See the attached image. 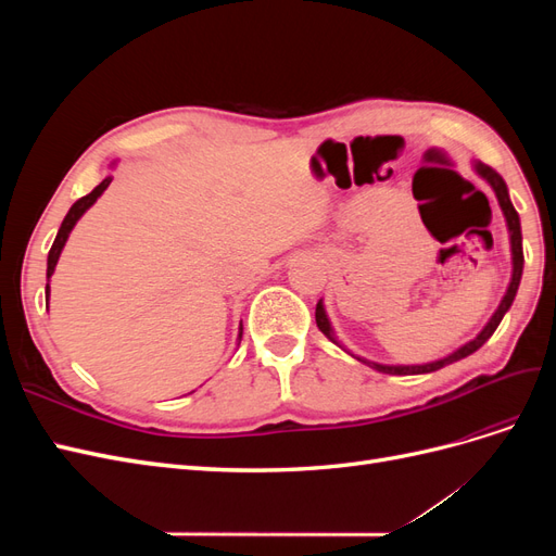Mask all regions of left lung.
Segmentation results:
<instances>
[{
  "mask_svg": "<svg viewBox=\"0 0 556 556\" xmlns=\"http://www.w3.org/2000/svg\"><path fill=\"white\" fill-rule=\"evenodd\" d=\"M473 172L494 190V194H496V199H498V206H501V211H503V217H506L508 233H510L513 276H510L508 290H506V294H503L498 308H496L494 315L490 317V323H486V325L482 327V331L476 336V339H470L468 343H464L462 348L450 352V355H445V357H441V359H433V362H427V364H380V362H371V359L355 355V352H350L339 339H336V331H333V327H331V323H329V315H327V311H325L323 299H319V301H317V308H315L317 329L323 331L331 343H336L341 350H345L350 357H355L357 362L376 368V371H380V374H390V376H422V374H433V371H439V368H443V366H447V364H454V362H459V359H464V357H468V355H473V352H476L478 348H482V345L486 343V339H490V336L496 331V327L501 325L503 315H506V313L510 311L513 301H515V294H517V288H519V280H521V268H525V252H521V225H519V215H517V211H515V206H513V201H510L506 180H503V178L492 169V166H486V164H482V162H473Z\"/></svg>",
  "mask_w": 556,
  "mask_h": 556,
  "instance_id": "obj_1",
  "label": "left lung"
}]
</instances>
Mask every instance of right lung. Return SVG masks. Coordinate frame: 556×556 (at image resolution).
I'll return each mask as SVG.
<instances>
[{"label":"right lung","mask_w":556,"mask_h":556,"mask_svg":"<svg viewBox=\"0 0 556 556\" xmlns=\"http://www.w3.org/2000/svg\"><path fill=\"white\" fill-rule=\"evenodd\" d=\"M115 164V162H113ZM111 164V166H113ZM111 180H113V176H106L102 182L97 185V188L90 192V194H86V197H80L76 204L70 208V213L64 215V220H62V225H60V231H58V237H55V241H53V248H50V252H48V268H46V278H48V282H46V299L50 296V276L55 274V266H58V260H60V255H62V248H64V243H66V239H70V233H72V229L76 227V223L80 220L83 217V213H86L94 201L104 194V190L109 188L111 185ZM241 336H243V325L239 327V343H241Z\"/></svg>","instance_id":"1"}]
</instances>
